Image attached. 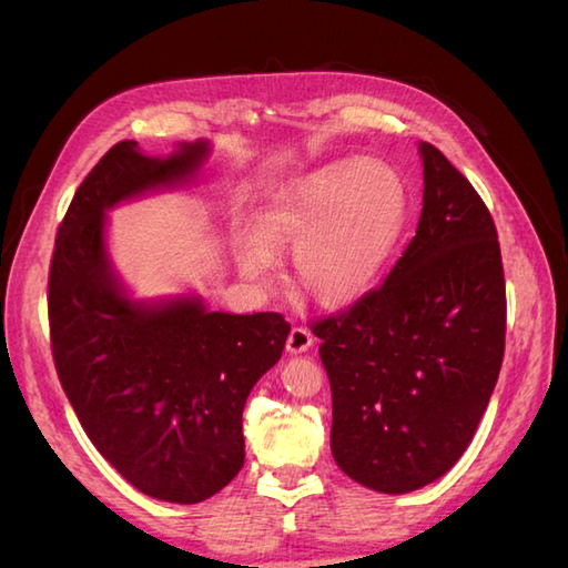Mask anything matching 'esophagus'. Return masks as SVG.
<instances>
[{
	"label": "esophagus",
	"mask_w": 568,
	"mask_h": 568,
	"mask_svg": "<svg viewBox=\"0 0 568 568\" xmlns=\"http://www.w3.org/2000/svg\"><path fill=\"white\" fill-rule=\"evenodd\" d=\"M315 344V336H312L310 329L305 327H293L291 334H287V352L291 354H305L307 348Z\"/></svg>",
	"instance_id": "1"
}]
</instances>
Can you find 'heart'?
<instances>
[{
  "instance_id": "b5f03b06",
  "label": "heart",
  "mask_w": 568,
  "mask_h": 568,
  "mask_svg": "<svg viewBox=\"0 0 568 568\" xmlns=\"http://www.w3.org/2000/svg\"><path fill=\"white\" fill-rule=\"evenodd\" d=\"M409 192L383 159H346L300 178L265 204L253 224L258 246L241 253V271L271 283V253L295 251L300 281L329 303L352 300L378 281L400 244Z\"/></svg>"
}]
</instances>
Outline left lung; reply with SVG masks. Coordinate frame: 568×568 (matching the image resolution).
I'll list each match as a JSON object with an SVG mask.
<instances>
[{
    "instance_id": "obj_1",
    "label": "left lung",
    "mask_w": 568,
    "mask_h": 568,
    "mask_svg": "<svg viewBox=\"0 0 568 568\" xmlns=\"http://www.w3.org/2000/svg\"><path fill=\"white\" fill-rule=\"evenodd\" d=\"M417 234L383 285L312 322L332 385V454L348 478L409 493L449 470L476 434L505 352L498 232L474 185L419 143Z\"/></svg>"
}]
</instances>
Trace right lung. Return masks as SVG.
Returning <instances> with one entry per match:
<instances>
[{
	"mask_svg": "<svg viewBox=\"0 0 568 568\" xmlns=\"http://www.w3.org/2000/svg\"><path fill=\"white\" fill-rule=\"evenodd\" d=\"M207 155V141L168 159L119 141L72 197L48 273L53 361L82 429L131 486L180 505L212 498L244 466L246 397L291 324L210 312L200 297L134 303L106 256L104 212L187 183Z\"/></svg>",
	"mask_w": 568,
	"mask_h": 568,
	"instance_id": "obj_1",
	"label": "right lung"
}]
</instances>
